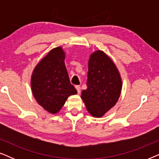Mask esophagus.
Segmentation results:
<instances>
[{
	"label": "esophagus",
	"mask_w": 159,
	"mask_h": 159,
	"mask_svg": "<svg viewBox=\"0 0 159 159\" xmlns=\"http://www.w3.org/2000/svg\"><path fill=\"white\" fill-rule=\"evenodd\" d=\"M75 88L77 89L78 94H80V90H81V88H80V85H76L75 86Z\"/></svg>",
	"instance_id": "esophagus-1"
}]
</instances>
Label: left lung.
<instances>
[{"mask_svg": "<svg viewBox=\"0 0 159 159\" xmlns=\"http://www.w3.org/2000/svg\"><path fill=\"white\" fill-rule=\"evenodd\" d=\"M88 88L81 98L94 117H102L114 107L120 97L122 82L114 61L103 51L93 52L88 61Z\"/></svg>", "mask_w": 159, "mask_h": 159, "instance_id": "left-lung-1", "label": "left lung"}]
</instances>
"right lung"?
<instances>
[{
	"mask_svg": "<svg viewBox=\"0 0 159 159\" xmlns=\"http://www.w3.org/2000/svg\"><path fill=\"white\" fill-rule=\"evenodd\" d=\"M65 52L55 48L36 65L31 77V89L37 102L51 114H57L69 96L77 91L70 83L64 63Z\"/></svg>",
	"mask_w": 159,
	"mask_h": 159,
	"instance_id": "right-lung-1",
	"label": "right lung"
}]
</instances>
